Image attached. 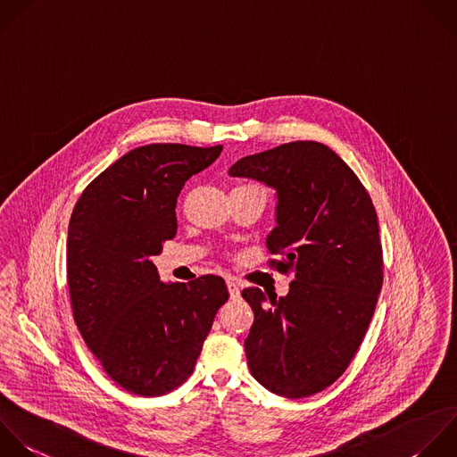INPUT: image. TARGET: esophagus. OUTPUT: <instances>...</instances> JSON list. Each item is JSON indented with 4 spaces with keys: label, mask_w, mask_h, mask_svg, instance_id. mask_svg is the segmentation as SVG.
<instances>
[{
    "label": "esophagus",
    "mask_w": 457,
    "mask_h": 457,
    "mask_svg": "<svg viewBox=\"0 0 457 457\" xmlns=\"http://www.w3.org/2000/svg\"><path fill=\"white\" fill-rule=\"evenodd\" d=\"M227 287H228V293H230V298H239L241 296V287H239V284L234 280V278H228L227 280Z\"/></svg>",
    "instance_id": "obj_1"
}]
</instances>
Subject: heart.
<instances>
[{"label":"heart","mask_w":457,"mask_h":457,"mask_svg":"<svg viewBox=\"0 0 457 457\" xmlns=\"http://www.w3.org/2000/svg\"><path fill=\"white\" fill-rule=\"evenodd\" d=\"M248 186H255V184H248ZM259 187V186H257Z\"/></svg>","instance_id":"obj_1"}]
</instances>
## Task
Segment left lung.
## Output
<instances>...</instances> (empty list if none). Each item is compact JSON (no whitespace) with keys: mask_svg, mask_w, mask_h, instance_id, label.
I'll list each match as a JSON object with an SVG mask.
<instances>
[{"mask_svg":"<svg viewBox=\"0 0 457 457\" xmlns=\"http://www.w3.org/2000/svg\"><path fill=\"white\" fill-rule=\"evenodd\" d=\"M230 177L277 191L270 266L289 293L243 289L253 311L245 339L252 375L271 393L303 398L336 382L355 357L382 287L377 212L355 173L328 146L295 141L243 157Z\"/></svg>","mask_w":457,"mask_h":457,"instance_id":"1","label":"left lung"}]
</instances>
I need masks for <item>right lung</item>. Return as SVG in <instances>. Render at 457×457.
Wrapping results in <instances>:
<instances>
[{"label": "right lung", "mask_w": 457, "mask_h": 457, "mask_svg": "<svg viewBox=\"0 0 457 457\" xmlns=\"http://www.w3.org/2000/svg\"><path fill=\"white\" fill-rule=\"evenodd\" d=\"M223 146H139L79 198L68 228L75 323L105 373L130 393L166 395L193 373L218 309L221 277L164 284L152 262L177 234V198Z\"/></svg>", "instance_id": "right-lung-1"}]
</instances>
